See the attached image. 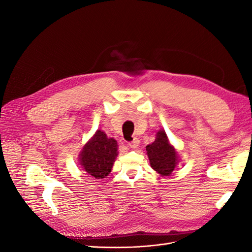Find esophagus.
<instances>
[{"label":"esophagus","mask_w":252,"mask_h":252,"mask_svg":"<svg viewBox=\"0 0 252 252\" xmlns=\"http://www.w3.org/2000/svg\"><path fill=\"white\" fill-rule=\"evenodd\" d=\"M139 145H140V140H139V139H136V138H134L132 142L129 143V147L132 148V149H135V148H138Z\"/></svg>","instance_id":"obj_1"}]
</instances>
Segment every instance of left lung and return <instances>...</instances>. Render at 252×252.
Returning <instances> with one entry per match:
<instances>
[{
    "label": "left lung",
    "mask_w": 252,
    "mask_h": 252,
    "mask_svg": "<svg viewBox=\"0 0 252 252\" xmlns=\"http://www.w3.org/2000/svg\"><path fill=\"white\" fill-rule=\"evenodd\" d=\"M146 154L151 168L162 177L170 175L180 162L179 152L169 142L164 129H159L155 142L147 145Z\"/></svg>",
    "instance_id": "obj_1"
}]
</instances>
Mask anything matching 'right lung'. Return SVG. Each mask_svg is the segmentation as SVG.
I'll use <instances>...</instances> for the list:
<instances>
[{
	"mask_svg": "<svg viewBox=\"0 0 252 252\" xmlns=\"http://www.w3.org/2000/svg\"><path fill=\"white\" fill-rule=\"evenodd\" d=\"M118 147L116 140L97 129L79 154L82 170L97 180L107 177L119 155Z\"/></svg>",
	"mask_w": 252,
	"mask_h": 252,
	"instance_id": "obj_1",
	"label": "right lung"
}]
</instances>
